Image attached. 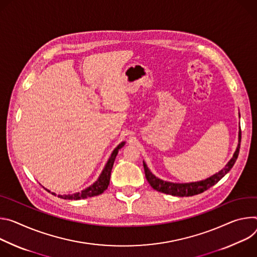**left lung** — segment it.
<instances>
[{"instance_id":"1","label":"left lung","mask_w":257,"mask_h":257,"mask_svg":"<svg viewBox=\"0 0 257 257\" xmlns=\"http://www.w3.org/2000/svg\"><path fill=\"white\" fill-rule=\"evenodd\" d=\"M240 143H241V131L239 133V145L237 147V150H236L233 158L229 161V163L225 165V167L223 169L220 170L219 173L213 175L212 177H210L204 181L196 182V183H188V184H175V183L164 182V181L156 178L155 176H153L150 170L148 169L147 165L145 163H143L146 179H147L148 183L150 184V186L154 190L164 193V194L180 196V197H189V196L201 194L204 191L211 188L212 186H214L217 182H219L227 173L230 172L231 168L234 166V164L238 158L239 151H240Z\"/></svg>"}]
</instances>
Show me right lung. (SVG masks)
I'll list each match as a JSON object with an SVG mask.
<instances>
[{
  "instance_id": "add662e5",
  "label": "right lung",
  "mask_w": 257,
  "mask_h": 257,
  "mask_svg": "<svg viewBox=\"0 0 257 257\" xmlns=\"http://www.w3.org/2000/svg\"><path fill=\"white\" fill-rule=\"evenodd\" d=\"M124 146V142H122L121 144H119L114 151L112 152L105 168L103 169V172L100 176V178L98 179V181L93 184L91 187H89L88 189H85L79 193H75V194H71V195H58V197L62 198V199H68V200H79V199H84L88 197H94V196H98L100 194H102L109 186V182H110V176H111V170L113 167V163L114 160H115V157L118 153V150L120 148H122ZM54 194V193H52Z\"/></svg>"
}]
</instances>
